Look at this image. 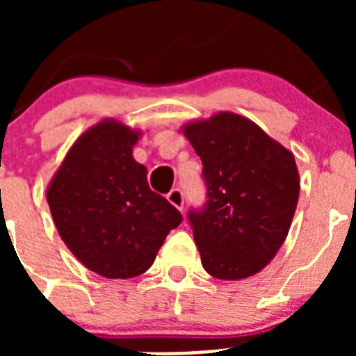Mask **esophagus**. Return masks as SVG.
<instances>
[{
    "instance_id": "34e87169",
    "label": "esophagus",
    "mask_w": 356,
    "mask_h": 356,
    "mask_svg": "<svg viewBox=\"0 0 356 356\" xmlns=\"http://www.w3.org/2000/svg\"><path fill=\"white\" fill-rule=\"evenodd\" d=\"M168 201L171 205H175L178 210H184V193L180 188H172L171 193L168 194Z\"/></svg>"
}]
</instances>
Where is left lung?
<instances>
[{
  "label": "left lung",
  "mask_w": 356,
  "mask_h": 356,
  "mask_svg": "<svg viewBox=\"0 0 356 356\" xmlns=\"http://www.w3.org/2000/svg\"><path fill=\"white\" fill-rule=\"evenodd\" d=\"M201 159L205 203L187 219L205 271L253 276L284 244L300 196L294 156L254 122L222 112L184 128Z\"/></svg>",
  "instance_id": "1"
}]
</instances>
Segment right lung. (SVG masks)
Returning a JSON list of instances; mask_svg holds the SVG:
<instances>
[{
  "mask_svg": "<svg viewBox=\"0 0 356 356\" xmlns=\"http://www.w3.org/2000/svg\"><path fill=\"white\" fill-rule=\"evenodd\" d=\"M137 131L103 121L85 131L56 171L48 205L65 246L105 278H134L155 262L178 209L147 185L131 156Z\"/></svg>",
  "mask_w": 356,
  "mask_h": 356,
  "instance_id": "add662e5",
  "label": "right lung"
}]
</instances>
